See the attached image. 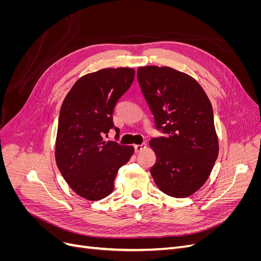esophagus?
Wrapping results in <instances>:
<instances>
[{"label":"esophagus","mask_w":261,"mask_h":261,"mask_svg":"<svg viewBox=\"0 0 261 261\" xmlns=\"http://www.w3.org/2000/svg\"><path fill=\"white\" fill-rule=\"evenodd\" d=\"M134 148H135V152H141L143 150H145L147 148V145L146 144H141V145H135L134 146Z\"/></svg>","instance_id":"esophagus-1"}]
</instances>
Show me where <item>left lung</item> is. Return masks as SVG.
Returning <instances> with one entry per match:
<instances>
[{
    "label": "left lung",
    "mask_w": 261,
    "mask_h": 261,
    "mask_svg": "<svg viewBox=\"0 0 261 261\" xmlns=\"http://www.w3.org/2000/svg\"><path fill=\"white\" fill-rule=\"evenodd\" d=\"M137 80L164 137L152 138L150 173L161 192L185 198L206 183L219 154L208 96L192 76L168 66L138 67Z\"/></svg>",
    "instance_id": "8db88e82"
}]
</instances>
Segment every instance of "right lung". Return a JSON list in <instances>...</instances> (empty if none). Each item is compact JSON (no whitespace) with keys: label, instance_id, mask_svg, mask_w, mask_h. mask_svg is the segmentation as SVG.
I'll return each instance as SVG.
<instances>
[{"label":"right lung","instance_id":"add662e5","mask_svg":"<svg viewBox=\"0 0 261 261\" xmlns=\"http://www.w3.org/2000/svg\"><path fill=\"white\" fill-rule=\"evenodd\" d=\"M135 69L103 68L78 80L63 101L55 161L70 188L87 200L106 198L113 192L114 179L134 153L133 146L106 141L114 128L113 110L129 89Z\"/></svg>","mask_w":261,"mask_h":261}]
</instances>
